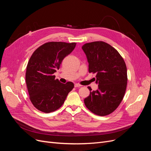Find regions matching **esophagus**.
<instances>
[{
  "instance_id": "1",
  "label": "esophagus",
  "mask_w": 151,
  "mask_h": 151,
  "mask_svg": "<svg viewBox=\"0 0 151 151\" xmlns=\"http://www.w3.org/2000/svg\"><path fill=\"white\" fill-rule=\"evenodd\" d=\"M74 86H75V88H79V87H81V86H82L80 84H75V85H74Z\"/></svg>"
}]
</instances>
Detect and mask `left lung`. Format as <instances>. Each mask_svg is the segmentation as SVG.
I'll return each instance as SVG.
<instances>
[{
  "mask_svg": "<svg viewBox=\"0 0 151 151\" xmlns=\"http://www.w3.org/2000/svg\"><path fill=\"white\" fill-rule=\"evenodd\" d=\"M89 63V73L96 74L98 89L84 99L89 110L99 116L113 112L124 97L127 85L125 62L117 50L104 42H93L82 47Z\"/></svg>",
  "mask_w": 151,
  "mask_h": 151,
  "instance_id": "8db88e82",
  "label": "left lung"
}]
</instances>
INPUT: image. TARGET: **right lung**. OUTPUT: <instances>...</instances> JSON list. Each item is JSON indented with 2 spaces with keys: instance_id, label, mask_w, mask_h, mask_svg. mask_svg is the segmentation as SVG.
I'll return each instance as SVG.
<instances>
[{
  "instance_id": "1",
  "label": "right lung",
  "mask_w": 151,
  "mask_h": 151,
  "mask_svg": "<svg viewBox=\"0 0 151 151\" xmlns=\"http://www.w3.org/2000/svg\"><path fill=\"white\" fill-rule=\"evenodd\" d=\"M76 43L51 42L39 47L32 54L26 72V83L33 106L44 113L55 111L64 103L74 88L72 82L61 83L53 74L76 47Z\"/></svg>"
}]
</instances>
